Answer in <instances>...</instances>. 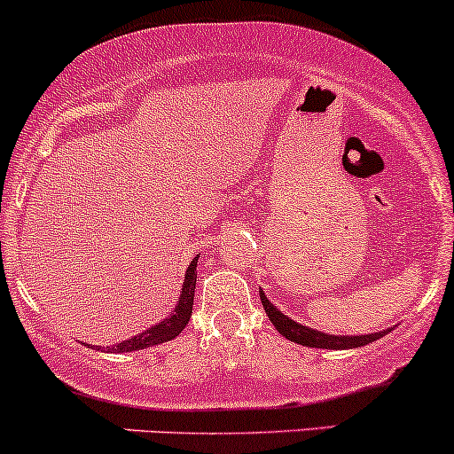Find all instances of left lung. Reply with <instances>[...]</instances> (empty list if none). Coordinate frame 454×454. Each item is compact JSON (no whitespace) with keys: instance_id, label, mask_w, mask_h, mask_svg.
Returning <instances> with one entry per match:
<instances>
[{"instance_id":"obj_1","label":"left lung","mask_w":454,"mask_h":454,"mask_svg":"<svg viewBox=\"0 0 454 454\" xmlns=\"http://www.w3.org/2000/svg\"><path fill=\"white\" fill-rule=\"evenodd\" d=\"M259 298H262L263 310H266V315L270 317V322L274 324V328H277L285 339L294 340V343H298V345H304V348H319V349L363 348V345L373 343V340L381 339L386 333H388V330H381V333L363 334V337H337V334L317 333V330L294 322V319H289L287 315H283L281 310H278L272 302H270L263 292H259Z\"/></svg>"}]
</instances>
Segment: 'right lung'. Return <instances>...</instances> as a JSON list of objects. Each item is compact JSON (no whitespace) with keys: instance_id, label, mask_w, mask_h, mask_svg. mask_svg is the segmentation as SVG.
<instances>
[{"instance_id":"add662e5","label":"right lung","mask_w":454,"mask_h":454,"mask_svg":"<svg viewBox=\"0 0 454 454\" xmlns=\"http://www.w3.org/2000/svg\"><path fill=\"white\" fill-rule=\"evenodd\" d=\"M197 259L200 257L192 259L191 266H188V270H186L184 285H182V292H180V300H177V307L169 315V317L162 319L160 324L152 325V328L145 330V333L137 334V337H132L129 340H121V343L114 345L111 351L121 354V351H135V349L152 348V345H159V343H165V340L176 339L177 334L186 328L188 319H191V313H192V298H195Z\"/></svg>"}]
</instances>
